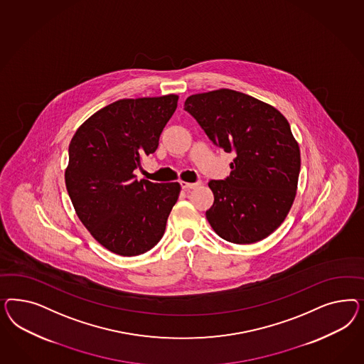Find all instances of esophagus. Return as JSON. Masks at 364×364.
<instances>
[{
	"mask_svg": "<svg viewBox=\"0 0 364 364\" xmlns=\"http://www.w3.org/2000/svg\"><path fill=\"white\" fill-rule=\"evenodd\" d=\"M201 183L198 181V183H187V181H180V186L183 189H195V188L198 187Z\"/></svg>",
	"mask_w": 364,
	"mask_h": 364,
	"instance_id": "obj_1",
	"label": "esophagus"
}]
</instances>
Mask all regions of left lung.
I'll return each mask as SVG.
<instances>
[{
    "instance_id": "left-lung-1",
    "label": "left lung",
    "mask_w": 364,
    "mask_h": 364,
    "mask_svg": "<svg viewBox=\"0 0 364 364\" xmlns=\"http://www.w3.org/2000/svg\"><path fill=\"white\" fill-rule=\"evenodd\" d=\"M184 109L210 141L235 152L225 180H210V227L235 244H252L284 221L298 189L300 149L289 122L269 104L232 89L189 96Z\"/></svg>"
}]
</instances>
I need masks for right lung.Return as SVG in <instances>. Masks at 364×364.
Returning <instances> with one entry per match:
<instances>
[{"label": "right lung", "instance_id": "obj_1", "mask_svg": "<svg viewBox=\"0 0 364 364\" xmlns=\"http://www.w3.org/2000/svg\"><path fill=\"white\" fill-rule=\"evenodd\" d=\"M177 95L122 99L92 114L69 144L66 191L78 219L108 251L137 256L161 240L178 183L137 180L133 171L154 154Z\"/></svg>", "mask_w": 364, "mask_h": 364}]
</instances>
